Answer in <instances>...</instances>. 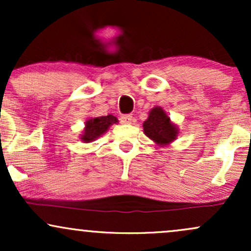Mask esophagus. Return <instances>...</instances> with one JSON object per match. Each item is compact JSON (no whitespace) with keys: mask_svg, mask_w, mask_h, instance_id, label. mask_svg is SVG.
Segmentation results:
<instances>
[{"mask_svg":"<svg viewBox=\"0 0 251 251\" xmlns=\"http://www.w3.org/2000/svg\"><path fill=\"white\" fill-rule=\"evenodd\" d=\"M132 122H133L132 114H124V116L120 117V123L122 124H131Z\"/></svg>","mask_w":251,"mask_h":251,"instance_id":"1","label":"esophagus"}]
</instances>
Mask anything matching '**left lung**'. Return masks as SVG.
Here are the masks:
<instances>
[{
  "mask_svg": "<svg viewBox=\"0 0 251 251\" xmlns=\"http://www.w3.org/2000/svg\"><path fill=\"white\" fill-rule=\"evenodd\" d=\"M144 133L159 145H166L176 139L178 129L170 122L163 108L154 107L150 112L149 118L143 124Z\"/></svg>",
  "mask_w": 251,
  "mask_h": 251,
  "instance_id": "1",
  "label": "left lung"
}]
</instances>
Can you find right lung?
<instances>
[{
	"label": "right lung",
	"instance_id": "obj_1",
	"mask_svg": "<svg viewBox=\"0 0 251 251\" xmlns=\"http://www.w3.org/2000/svg\"><path fill=\"white\" fill-rule=\"evenodd\" d=\"M117 122H118L117 118L111 116V114H108V116H105V117L92 118V119H89L86 122V127H85V131H83L81 139L85 143L92 142V140L97 139L98 137H100V135L105 133L109 126Z\"/></svg>",
	"mask_w": 251,
	"mask_h": 251
}]
</instances>
